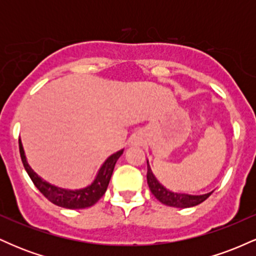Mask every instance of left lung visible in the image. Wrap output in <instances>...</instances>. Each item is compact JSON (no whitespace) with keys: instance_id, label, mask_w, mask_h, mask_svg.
<instances>
[{"instance_id":"8db88e82","label":"left lung","mask_w":256,"mask_h":256,"mask_svg":"<svg viewBox=\"0 0 256 256\" xmlns=\"http://www.w3.org/2000/svg\"><path fill=\"white\" fill-rule=\"evenodd\" d=\"M148 164V161H146ZM146 182H148L149 189L152 195L156 198L161 204L170 206V207L176 208H189L198 206L207 200L210 196V192L204 194V195H189V194H182V192H173L171 190L166 189L162 184L158 183V180L152 174L150 166L148 164V172H146Z\"/></svg>"}]
</instances>
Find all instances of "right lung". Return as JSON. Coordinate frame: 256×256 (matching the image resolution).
I'll list each match as a JSON object with an SVG mask.
<instances>
[{"label": "right lung", "instance_id": "1", "mask_svg": "<svg viewBox=\"0 0 256 256\" xmlns=\"http://www.w3.org/2000/svg\"><path fill=\"white\" fill-rule=\"evenodd\" d=\"M19 150L20 156H22V164H24L26 172L30 176L31 180L34 182V184L36 185L37 189L40 190L49 201L52 202L54 204L58 206V207L68 208V210H82V208H88L94 206L102 198V196L104 195L106 190H107L108 188V184H110L114 166H116L118 158L122 156L124 149L112 154L110 156L104 161V165L100 167L98 174H96L92 183L88 185V186L83 188V189L77 190L64 189V188L55 186V185H52L50 183H46V180H43V179L31 168L30 165H28L20 138Z\"/></svg>", "mask_w": 256, "mask_h": 256}]
</instances>
